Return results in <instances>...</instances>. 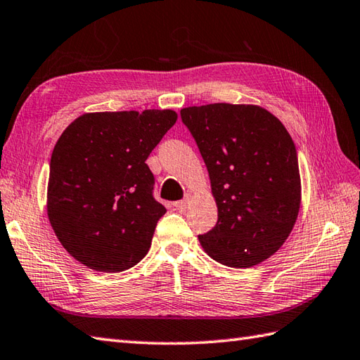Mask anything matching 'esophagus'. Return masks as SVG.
Segmentation results:
<instances>
[{"label":"esophagus","mask_w":360,"mask_h":360,"mask_svg":"<svg viewBox=\"0 0 360 360\" xmlns=\"http://www.w3.org/2000/svg\"><path fill=\"white\" fill-rule=\"evenodd\" d=\"M188 205V196L187 198H184V200H181V201H176L174 202V207L178 209V210H184L186 207Z\"/></svg>","instance_id":"1"}]
</instances>
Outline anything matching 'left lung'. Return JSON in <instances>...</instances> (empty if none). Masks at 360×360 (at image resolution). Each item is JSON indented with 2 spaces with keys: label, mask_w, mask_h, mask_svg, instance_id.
I'll list each match as a JSON object with an SVG mask.
<instances>
[{
  "label": "left lung",
  "mask_w": 360,
  "mask_h": 360,
  "mask_svg": "<svg viewBox=\"0 0 360 360\" xmlns=\"http://www.w3.org/2000/svg\"><path fill=\"white\" fill-rule=\"evenodd\" d=\"M207 167L218 205L215 227L198 235L218 263L249 267L286 241L300 207L294 141L259 106L212 103L181 110Z\"/></svg>",
  "instance_id": "left-lung-1"
}]
</instances>
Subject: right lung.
<instances>
[{
    "instance_id": "right-lung-1",
    "label": "right lung",
    "mask_w": 360,
    "mask_h": 360,
    "mask_svg": "<svg viewBox=\"0 0 360 360\" xmlns=\"http://www.w3.org/2000/svg\"><path fill=\"white\" fill-rule=\"evenodd\" d=\"M176 119L172 110L91 112L60 136L49 164L48 215L82 264L122 272L147 255L167 210L153 195L145 160Z\"/></svg>"
}]
</instances>
